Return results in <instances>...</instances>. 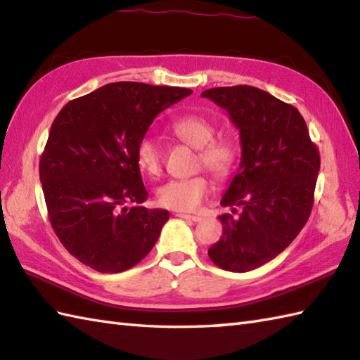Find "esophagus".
Returning <instances> with one entry per match:
<instances>
[{"label": "esophagus", "mask_w": 360, "mask_h": 360, "mask_svg": "<svg viewBox=\"0 0 360 360\" xmlns=\"http://www.w3.org/2000/svg\"><path fill=\"white\" fill-rule=\"evenodd\" d=\"M178 217L181 219H186V220H192V221H200L201 217H198V215H192V214H184V212H179Z\"/></svg>", "instance_id": "obj_1"}]
</instances>
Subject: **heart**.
Instances as JSON below:
<instances>
[{"instance_id":"1","label":"heart","mask_w":360,"mask_h":360,"mask_svg":"<svg viewBox=\"0 0 360 360\" xmlns=\"http://www.w3.org/2000/svg\"><path fill=\"white\" fill-rule=\"evenodd\" d=\"M169 132L187 145L198 149V163L205 165L217 178H226L239 158L238 145L230 136H214L215 126L211 120L201 115L179 116L169 124ZM136 165L148 176H158L162 172V151L158 141L151 136H143L135 149ZM211 192V179L206 173L192 178L172 179L158 191L162 206L174 211L192 212Z\"/></svg>"}]
</instances>
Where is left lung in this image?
Segmentation results:
<instances>
[{"label": "left lung", "instance_id": "left-lung-1", "mask_svg": "<svg viewBox=\"0 0 360 360\" xmlns=\"http://www.w3.org/2000/svg\"><path fill=\"white\" fill-rule=\"evenodd\" d=\"M225 108L240 135V165L221 206V238L207 255L225 271L248 272L282 253L310 217L319 153L302 115L290 103L247 84L201 93Z\"/></svg>", "mask_w": 360, "mask_h": 360}]
</instances>
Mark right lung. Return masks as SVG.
<instances>
[{"label": "right lung", "mask_w": 360, "mask_h": 360, "mask_svg": "<svg viewBox=\"0 0 360 360\" xmlns=\"http://www.w3.org/2000/svg\"><path fill=\"white\" fill-rule=\"evenodd\" d=\"M192 89L116 82L68 102L39 163L50 224L66 250L103 274L151 252L169 219L148 198L135 149L154 117Z\"/></svg>", "instance_id": "add662e5"}]
</instances>
